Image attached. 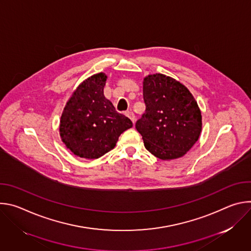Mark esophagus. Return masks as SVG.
Listing matches in <instances>:
<instances>
[{"label": "esophagus", "mask_w": 251, "mask_h": 251, "mask_svg": "<svg viewBox=\"0 0 251 251\" xmlns=\"http://www.w3.org/2000/svg\"><path fill=\"white\" fill-rule=\"evenodd\" d=\"M126 116L128 117V118H130L131 119V121L133 122V123H135V114L132 112V111H128V112H126Z\"/></svg>", "instance_id": "esophagus-1"}]
</instances>
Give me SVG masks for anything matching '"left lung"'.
<instances>
[{
    "mask_svg": "<svg viewBox=\"0 0 251 251\" xmlns=\"http://www.w3.org/2000/svg\"><path fill=\"white\" fill-rule=\"evenodd\" d=\"M145 113L136 122L145 148L161 160L183 157L198 141L201 114L192 93L165 75H150L143 81Z\"/></svg>",
    "mask_w": 251,
    "mask_h": 251,
    "instance_id": "1",
    "label": "left lung"
}]
</instances>
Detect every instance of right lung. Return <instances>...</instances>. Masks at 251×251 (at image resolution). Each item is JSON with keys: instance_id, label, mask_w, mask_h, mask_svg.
Segmentation results:
<instances>
[{"instance_id": "obj_1", "label": "right lung", "mask_w": 251, "mask_h": 251, "mask_svg": "<svg viewBox=\"0 0 251 251\" xmlns=\"http://www.w3.org/2000/svg\"><path fill=\"white\" fill-rule=\"evenodd\" d=\"M107 75H93L78 85L67 101L60 117L62 142L75 155L98 159L112 150L119 136L133 126L106 99L103 89Z\"/></svg>"}]
</instances>
